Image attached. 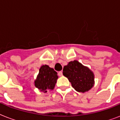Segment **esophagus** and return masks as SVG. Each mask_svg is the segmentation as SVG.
I'll list each match as a JSON object with an SVG mask.
<instances>
[{
    "instance_id": "obj_1",
    "label": "esophagus",
    "mask_w": 120,
    "mask_h": 120,
    "mask_svg": "<svg viewBox=\"0 0 120 120\" xmlns=\"http://www.w3.org/2000/svg\"><path fill=\"white\" fill-rule=\"evenodd\" d=\"M58 76H60V77H62V75H63V72H62V71H59V72L58 73Z\"/></svg>"
}]
</instances>
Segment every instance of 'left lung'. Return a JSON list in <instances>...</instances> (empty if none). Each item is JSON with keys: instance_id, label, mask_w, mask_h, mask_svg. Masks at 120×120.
<instances>
[{"instance_id": "1", "label": "left lung", "mask_w": 120, "mask_h": 120, "mask_svg": "<svg viewBox=\"0 0 120 120\" xmlns=\"http://www.w3.org/2000/svg\"><path fill=\"white\" fill-rule=\"evenodd\" d=\"M63 74L67 77L76 91L84 93L94 85V75L88 68L84 67L77 60L70 62L64 67Z\"/></svg>"}]
</instances>
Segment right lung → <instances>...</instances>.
Instances as JSON below:
<instances>
[{
  "label": "right lung",
  "mask_w": 120,
  "mask_h": 120,
  "mask_svg": "<svg viewBox=\"0 0 120 120\" xmlns=\"http://www.w3.org/2000/svg\"><path fill=\"white\" fill-rule=\"evenodd\" d=\"M58 79L57 73L53 68L49 67L47 65H42L39 70L35 85L40 91L47 93L49 90H53Z\"/></svg>",
  "instance_id": "1"
}]
</instances>
